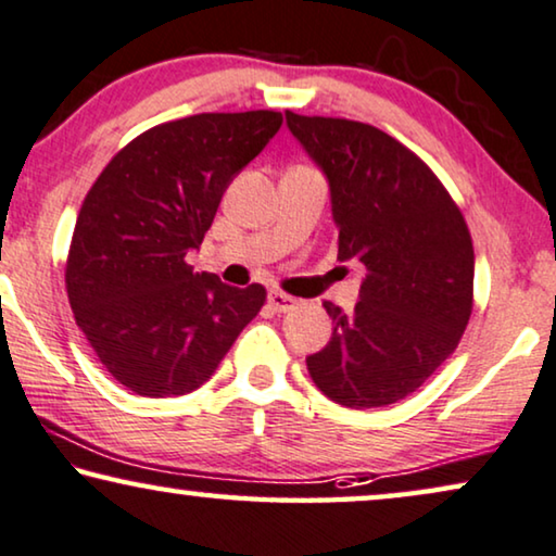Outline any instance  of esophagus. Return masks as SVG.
I'll return each instance as SVG.
<instances>
[{"instance_id":"esophagus-1","label":"esophagus","mask_w":556,"mask_h":556,"mask_svg":"<svg viewBox=\"0 0 556 556\" xmlns=\"http://www.w3.org/2000/svg\"><path fill=\"white\" fill-rule=\"evenodd\" d=\"M296 304H300L296 296L281 292V289H269V307L275 312H289V309H294Z\"/></svg>"}]
</instances>
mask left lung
I'll use <instances>...</instances> for the list:
<instances>
[{"instance_id": "obj_1", "label": "left lung", "mask_w": 556, "mask_h": 556, "mask_svg": "<svg viewBox=\"0 0 556 556\" xmlns=\"http://www.w3.org/2000/svg\"><path fill=\"white\" fill-rule=\"evenodd\" d=\"M287 125L325 170L338 260L365 267L332 338L307 357L315 386L345 408H382L424 386L458 348L473 309V241L431 166L375 125L300 115Z\"/></svg>"}]
</instances>
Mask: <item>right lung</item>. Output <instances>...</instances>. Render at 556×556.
I'll return each mask as SVG.
<instances>
[{
	"label": "right lung",
	"instance_id": "add662e5",
	"mask_svg": "<svg viewBox=\"0 0 556 556\" xmlns=\"http://www.w3.org/2000/svg\"><path fill=\"white\" fill-rule=\"evenodd\" d=\"M277 111L199 113L153 125L90 186L65 262L75 323L108 372L132 393L201 388L267 289L224 285L186 262L231 178L275 138Z\"/></svg>",
	"mask_w": 556,
	"mask_h": 556
}]
</instances>
